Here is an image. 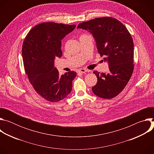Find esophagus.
<instances>
[{"label":"esophagus","mask_w":154,"mask_h":154,"mask_svg":"<svg viewBox=\"0 0 154 154\" xmlns=\"http://www.w3.org/2000/svg\"><path fill=\"white\" fill-rule=\"evenodd\" d=\"M86 71H87L86 69H82V68L79 69L77 70V72H80V73H85Z\"/></svg>","instance_id":"34e87169"}]
</instances>
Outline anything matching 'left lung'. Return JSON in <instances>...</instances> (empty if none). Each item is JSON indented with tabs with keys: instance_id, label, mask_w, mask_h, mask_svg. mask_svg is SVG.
Segmentation results:
<instances>
[{
	"instance_id": "left-lung-1",
	"label": "left lung",
	"mask_w": 154,
	"mask_h": 154,
	"mask_svg": "<svg viewBox=\"0 0 154 154\" xmlns=\"http://www.w3.org/2000/svg\"><path fill=\"white\" fill-rule=\"evenodd\" d=\"M77 29L93 34L99 54L108 63L107 73L93 72L97 82L92 88L93 92L102 99L116 97L124 90L134 71L132 37L122 23L112 17L84 22L78 25Z\"/></svg>"
}]
</instances>
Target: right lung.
I'll return each mask as SVG.
<instances>
[{
	"label": "right lung",
	"mask_w": 154,
	"mask_h": 154,
	"mask_svg": "<svg viewBox=\"0 0 154 154\" xmlns=\"http://www.w3.org/2000/svg\"><path fill=\"white\" fill-rule=\"evenodd\" d=\"M75 26L41 23L33 27L24 40L22 54L26 74L36 93L49 102H59L71 92L77 73L69 71L60 75L54 60L63 55L61 39Z\"/></svg>",
	"instance_id": "add662e5"
}]
</instances>
